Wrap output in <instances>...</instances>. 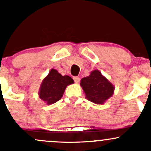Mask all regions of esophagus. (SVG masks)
I'll list each match as a JSON object with an SVG mask.
<instances>
[{
  "instance_id": "esophagus-1",
  "label": "esophagus",
  "mask_w": 151,
  "mask_h": 151,
  "mask_svg": "<svg viewBox=\"0 0 151 151\" xmlns=\"http://www.w3.org/2000/svg\"><path fill=\"white\" fill-rule=\"evenodd\" d=\"M74 82L76 83V84H78V83L79 82V81H80V78L79 77H74Z\"/></svg>"
}]
</instances>
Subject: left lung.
Segmentation results:
<instances>
[{"label":"left lung","instance_id":"8db88e82","mask_svg":"<svg viewBox=\"0 0 151 151\" xmlns=\"http://www.w3.org/2000/svg\"><path fill=\"white\" fill-rule=\"evenodd\" d=\"M80 85L86 99L96 104H104L113 96L115 89L113 84L97 70L91 71L89 76L82 78Z\"/></svg>","mask_w":151,"mask_h":151}]
</instances>
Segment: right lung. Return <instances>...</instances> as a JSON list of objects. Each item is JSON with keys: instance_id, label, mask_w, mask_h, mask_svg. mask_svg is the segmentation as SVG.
<instances>
[{"instance_id": "1", "label": "right lung", "mask_w": 151, "mask_h": 151, "mask_svg": "<svg viewBox=\"0 0 151 151\" xmlns=\"http://www.w3.org/2000/svg\"><path fill=\"white\" fill-rule=\"evenodd\" d=\"M73 83L72 77L62 76L56 70L52 69L41 83L38 92L39 97L47 105L52 104L61 99L66 87Z\"/></svg>"}]
</instances>
